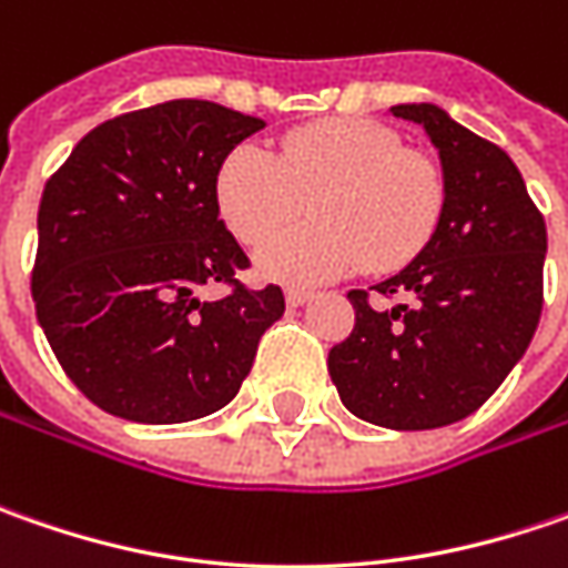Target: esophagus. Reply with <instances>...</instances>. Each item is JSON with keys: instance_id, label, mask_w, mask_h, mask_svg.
<instances>
[{"instance_id": "1", "label": "esophagus", "mask_w": 568, "mask_h": 568, "mask_svg": "<svg viewBox=\"0 0 568 568\" xmlns=\"http://www.w3.org/2000/svg\"><path fill=\"white\" fill-rule=\"evenodd\" d=\"M284 300H287V306H303V303L313 300V294H310V291H300V287H287V291H284Z\"/></svg>"}]
</instances>
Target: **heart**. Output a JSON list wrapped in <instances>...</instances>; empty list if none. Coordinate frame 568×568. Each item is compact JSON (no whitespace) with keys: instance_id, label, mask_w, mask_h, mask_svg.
<instances>
[{"instance_id":"1","label":"heart","mask_w":568,"mask_h":568,"mask_svg":"<svg viewBox=\"0 0 568 568\" xmlns=\"http://www.w3.org/2000/svg\"><path fill=\"white\" fill-rule=\"evenodd\" d=\"M311 202L314 221L291 234ZM214 202L243 246H262L258 272L284 284H322L363 265L395 272L429 243L446 207L433 154L376 120H318L281 135L274 151L236 144L217 166Z\"/></svg>"}]
</instances>
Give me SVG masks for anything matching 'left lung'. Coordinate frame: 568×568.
Listing matches in <instances>:
<instances>
[{
	"instance_id": "obj_1",
	"label": "left lung",
	"mask_w": 568,
	"mask_h": 568,
	"mask_svg": "<svg viewBox=\"0 0 568 568\" xmlns=\"http://www.w3.org/2000/svg\"><path fill=\"white\" fill-rule=\"evenodd\" d=\"M439 148L446 207L420 255L351 291L354 332L328 351L351 414L388 429L465 420L503 385L544 310L547 227L513 158L433 103L392 106Z\"/></svg>"
}]
</instances>
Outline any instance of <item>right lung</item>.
Masks as SVG:
<instances>
[{
    "label": "right lung",
    "instance_id": "obj_1",
    "mask_svg": "<svg viewBox=\"0 0 568 568\" xmlns=\"http://www.w3.org/2000/svg\"><path fill=\"white\" fill-rule=\"evenodd\" d=\"M265 120L166 100L91 129L47 180L31 294L65 376L100 410L186 424L221 410L284 316L277 284L250 291L246 252L217 217L214 176ZM227 283L221 301L197 287Z\"/></svg>",
    "mask_w": 568,
    "mask_h": 568
}]
</instances>
